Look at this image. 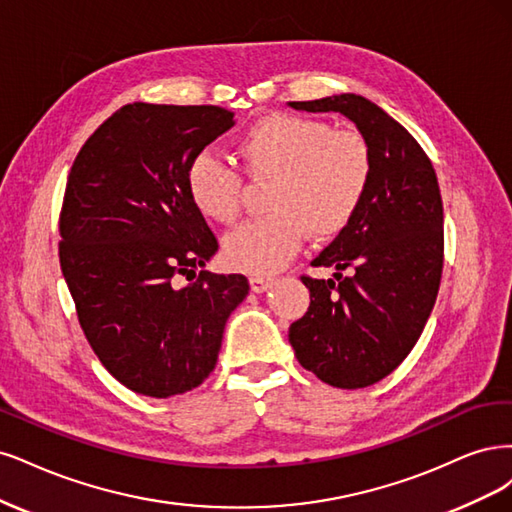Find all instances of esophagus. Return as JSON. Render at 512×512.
I'll return each instance as SVG.
<instances>
[{"mask_svg": "<svg viewBox=\"0 0 512 512\" xmlns=\"http://www.w3.org/2000/svg\"><path fill=\"white\" fill-rule=\"evenodd\" d=\"M251 291H255V293H263V291H268L270 289V285H272V278L270 276H251Z\"/></svg>", "mask_w": 512, "mask_h": 512, "instance_id": "esophagus-1", "label": "esophagus"}]
</instances>
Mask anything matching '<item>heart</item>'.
Returning a JSON list of instances; mask_svg holds the SVG:
<instances>
[{
  "instance_id": "obj_1",
  "label": "heart",
  "mask_w": 512,
  "mask_h": 512,
  "mask_svg": "<svg viewBox=\"0 0 512 512\" xmlns=\"http://www.w3.org/2000/svg\"><path fill=\"white\" fill-rule=\"evenodd\" d=\"M238 157L253 180H272L268 217L229 234L225 261L234 270L272 274L300 253L306 234H342L372 185L370 142L355 129L289 112H270L242 131ZM191 204L202 217L229 225L242 214V174L208 151L193 155L185 172Z\"/></svg>"
}]
</instances>
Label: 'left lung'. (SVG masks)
Listing matches in <instances>:
<instances>
[{"label":"left lung","mask_w":512,"mask_h":512,"mask_svg":"<svg viewBox=\"0 0 512 512\" xmlns=\"http://www.w3.org/2000/svg\"><path fill=\"white\" fill-rule=\"evenodd\" d=\"M295 110L340 112L366 136L372 185L357 217L312 261L333 278L302 276L306 315L291 323L300 364L323 383L361 389L398 368L430 319L442 278V197L430 157L385 110L355 93Z\"/></svg>","instance_id":"obj_1"}]
</instances>
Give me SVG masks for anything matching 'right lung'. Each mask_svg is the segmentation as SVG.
Here are the masks:
<instances>
[{"label": "right lung", "mask_w": 512, "mask_h": 512, "mask_svg": "<svg viewBox=\"0 0 512 512\" xmlns=\"http://www.w3.org/2000/svg\"><path fill=\"white\" fill-rule=\"evenodd\" d=\"M232 125L219 106L127 104L82 144L65 185L59 261L78 323L102 366L148 398L206 381L249 295L246 276L202 270L219 242L185 187L193 155Z\"/></svg>", "instance_id": "obj_1"}]
</instances>
